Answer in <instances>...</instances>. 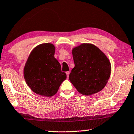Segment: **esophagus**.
<instances>
[{
	"label": "esophagus",
	"mask_w": 134,
	"mask_h": 134,
	"mask_svg": "<svg viewBox=\"0 0 134 134\" xmlns=\"http://www.w3.org/2000/svg\"><path fill=\"white\" fill-rule=\"evenodd\" d=\"M69 74H70V71H67V72H66V75H67V77H69Z\"/></svg>",
	"instance_id": "34e87169"
}]
</instances>
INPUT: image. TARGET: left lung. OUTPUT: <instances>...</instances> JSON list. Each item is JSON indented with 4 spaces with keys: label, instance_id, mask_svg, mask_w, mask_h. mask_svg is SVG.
I'll use <instances>...</instances> for the list:
<instances>
[{
    "label": "left lung",
    "instance_id": "obj_1",
    "mask_svg": "<svg viewBox=\"0 0 134 134\" xmlns=\"http://www.w3.org/2000/svg\"><path fill=\"white\" fill-rule=\"evenodd\" d=\"M75 67L69 80L78 92L91 95L101 91L111 73V64L105 55L92 44L83 43L72 50Z\"/></svg>",
    "mask_w": 134,
    "mask_h": 134
}]
</instances>
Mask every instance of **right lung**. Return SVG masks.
<instances>
[{"label": "right lung", "mask_w": 134, "mask_h": 134, "mask_svg": "<svg viewBox=\"0 0 134 134\" xmlns=\"http://www.w3.org/2000/svg\"><path fill=\"white\" fill-rule=\"evenodd\" d=\"M55 49L51 43L39 44L31 51L24 67L27 84L34 92L42 96L54 95L67 78L66 74L61 71L60 64L55 58Z\"/></svg>", "instance_id": "obj_1"}]
</instances>
